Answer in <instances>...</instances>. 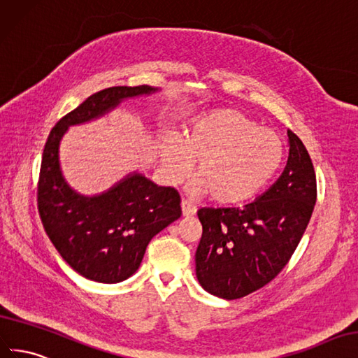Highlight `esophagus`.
<instances>
[{"label": "esophagus", "instance_id": "obj_1", "mask_svg": "<svg viewBox=\"0 0 358 358\" xmlns=\"http://www.w3.org/2000/svg\"><path fill=\"white\" fill-rule=\"evenodd\" d=\"M181 211L182 216H193V214L196 213V207L187 199H181Z\"/></svg>", "mask_w": 358, "mask_h": 358}]
</instances>
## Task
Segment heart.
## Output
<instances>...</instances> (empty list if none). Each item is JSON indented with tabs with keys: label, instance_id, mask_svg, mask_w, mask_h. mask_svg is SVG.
Returning <instances> with one entry per match:
<instances>
[{
	"label": "heart",
	"instance_id": "obj_1",
	"mask_svg": "<svg viewBox=\"0 0 358 358\" xmlns=\"http://www.w3.org/2000/svg\"><path fill=\"white\" fill-rule=\"evenodd\" d=\"M159 152L169 182L185 180L198 162L193 192L232 206L267 185L282 163L283 144L236 109H213L190 122L185 138H163Z\"/></svg>",
	"mask_w": 358,
	"mask_h": 358
}]
</instances>
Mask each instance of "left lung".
Listing matches in <instances>:
<instances>
[{
  "label": "left lung",
  "instance_id": "8db88e82",
  "mask_svg": "<svg viewBox=\"0 0 358 358\" xmlns=\"http://www.w3.org/2000/svg\"><path fill=\"white\" fill-rule=\"evenodd\" d=\"M289 156L279 180L243 208L198 210L196 249L201 287L236 300L270 283L297 249L316 202L313 163L301 139L288 130Z\"/></svg>",
  "mask_w": 358,
  "mask_h": 358
}]
</instances>
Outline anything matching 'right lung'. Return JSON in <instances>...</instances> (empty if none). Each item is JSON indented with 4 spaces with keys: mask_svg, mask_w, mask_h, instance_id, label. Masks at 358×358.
I'll return each mask as SVG.
<instances>
[{
    "mask_svg": "<svg viewBox=\"0 0 358 358\" xmlns=\"http://www.w3.org/2000/svg\"><path fill=\"white\" fill-rule=\"evenodd\" d=\"M156 88L110 87L90 96L50 130L37 182V208L49 240L71 268L90 280L117 283L141 265L151 238L181 216L180 195L134 173L99 196H83L64 181L58 144L69 126L103 115L122 99Z\"/></svg>",
    "mask_w": 358,
    "mask_h": 358,
    "instance_id": "add662e5",
    "label": "right lung"
}]
</instances>
